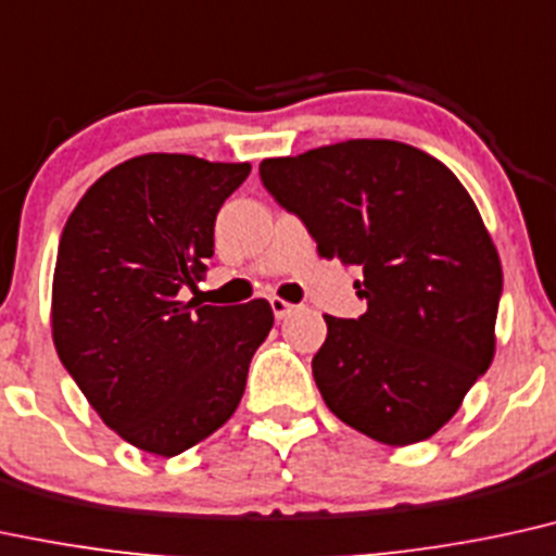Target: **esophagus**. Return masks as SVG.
I'll list each match as a JSON object with an SVG mask.
<instances>
[{
	"instance_id": "esophagus-1",
	"label": "esophagus",
	"mask_w": 556,
	"mask_h": 556,
	"mask_svg": "<svg viewBox=\"0 0 556 556\" xmlns=\"http://www.w3.org/2000/svg\"><path fill=\"white\" fill-rule=\"evenodd\" d=\"M269 303H271V311H274V316H277V320L292 316V313L298 311V305L287 303V300H282V298H271Z\"/></svg>"
}]
</instances>
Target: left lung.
Returning <instances> with one entry per match:
<instances>
[{
    "mask_svg": "<svg viewBox=\"0 0 556 556\" xmlns=\"http://www.w3.org/2000/svg\"><path fill=\"white\" fill-rule=\"evenodd\" d=\"M258 173L320 258L363 269V316H324L313 378L326 406L378 443L432 438L494 357L503 266L469 191L393 139L269 157Z\"/></svg>",
    "mask_w": 556,
    "mask_h": 556,
    "instance_id": "8db88e82",
    "label": "left lung"
}]
</instances>
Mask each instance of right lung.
Returning <instances> with one entry per match:
<instances>
[{
  "label": "right lung",
  "mask_w": 556,
  "mask_h": 556,
  "mask_svg": "<svg viewBox=\"0 0 556 556\" xmlns=\"http://www.w3.org/2000/svg\"><path fill=\"white\" fill-rule=\"evenodd\" d=\"M249 163L150 152L100 176L66 219L51 337L79 391L126 443L170 458L238 409L271 305H202L214 219Z\"/></svg>",
  "instance_id": "obj_1"
}]
</instances>
